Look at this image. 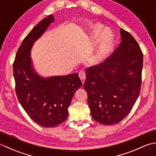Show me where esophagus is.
Returning <instances> with one entry per match:
<instances>
[{"mask_svg": "<svg viewBox=\"0 0 156 156\" xmlns=\"http://www.w3.org/2000/svg\"><path fill=\"white\" fill-rule=\"evenodd\" d=\"M79 77H80V80L82 82V84H84V82H85V78H86V74H85V72L83 71H80L79 72V74H78Z\"/></svg>", "mask_w": 156, "mask_h": 156, "instance_id": "1", "label": "esophagus"}]
</instances>
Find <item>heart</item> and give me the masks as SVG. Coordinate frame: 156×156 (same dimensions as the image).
Returning <instances> with one entry per match:
<instances>
[{
    "instance_id": "heart-1",
    "label": "heart",
    "mask_w": 156,
    "mask_h": 156,
    "mask_svg": "<svg viewBox=\"0 0 156 156\" xmlns=\"http://www.w3.org/2000/svg\"><path fill=\"white\" fill-rule=\"evenodd\" d=\"M93 33L94 37L98 39L102 31V26L100 24H96L93 27ZM101 38L102 39V44L98 54L92 59L91 64L94 66L101 64L107 58L111 51L112 46V34L108 29H105L102 32Z\"/></svg>"
}]
</instances>
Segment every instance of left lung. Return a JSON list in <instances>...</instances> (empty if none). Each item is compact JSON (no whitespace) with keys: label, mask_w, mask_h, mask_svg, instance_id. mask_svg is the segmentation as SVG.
Masks as SVG:
<instances>
[{"label":"left lung","mask_w":156,"mask_h":156,"mask_svg":"<svg viewBox=\"0 0 156 156\" xmlns=\"http://www.w3.org/2000/svg\"><path fill=\"white\" fill-rule=\"evenodd\" d=\"M121 42L101 64L86 69L84 89L92 117L103 125L127 117L140 95L143 53L129 32L120 29Z\"/></svg>","instance_id":"1"}]
</instances>
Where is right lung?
Listing matches in <instances>:
<instances>
[{"mask_svg": "<svg viewBox=\"0 0 156 156\" xmlns=\"http://www.w3.org/2000/svg\"><path fill=\"white\" fill-rule=\"evenodd\" d=\"M54 21V16L49 15L29 32L13 63L15 91L20 104L33 121L44 127H55L66 121L73 96L82 85L78 73L43 78L33 68L31 49Z\"/></svg>", "mask_w": 156, "mask_h": 156, "instance_id": "obj_1", "label": "right lung"}]
</instances>
